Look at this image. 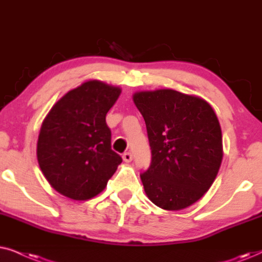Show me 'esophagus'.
I'll use <instances>...</instances> for the list:
<instances>
[{
	"label": "esophagus",
	"mask_w": 262,
	"mask_h": 262,
	"mask_svg": "<svg viewBox=\"0 0 262 262\" xmlns=\"http://www.w3.org/2000/svg\"><path fill=\"white\" fill-rule=\"evenodd\" d=\"M122 158H123L125 163H129L133 160V155H132L130 152H125V153H123V156H122Z\"/></svg>",
	"instance_id": "1"
}]
</instances>
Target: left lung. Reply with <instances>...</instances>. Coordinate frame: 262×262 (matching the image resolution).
I'll return each mask as SVG.
<instances>
[{
	"label": "left lung",
	"instance_id": "obj_1",
	"mask_svg": "<svg viewBox=\"0 0 262 262\" xmlns=\"http://www.w3.org/2000/svg\"><path fill=\"white\" fill-rule=\"evenodd\" d=\"M151 147L149 167L140 173L145 193L163 210L180 211L202 198L223 159L222 129L206 100L173 90L138 92Z\"/></svg>",
	"mask_w": 262,
	"mask_h": 262
}]
</instances>
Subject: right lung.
Wrapping results in <instances>:
<instances>
[{
  "mask_svg": "<svg viewBox=\"0 0 262 262\" xmlns=\"http://www.w3.org/2000/svg\"><path fill=\"white\" fill-rule=\"evenodd\" d=\"M121 89L91 80L69 91L52 106L37 144L40 170L56 191L89 200L106 187L122 163L111 149L105 116Z\"/></svg>",
  "mask_w": 262,
  "mask_h": 262,
  "instance_id": "add662e5",
  "label": "right lung"
}]
</instances>
